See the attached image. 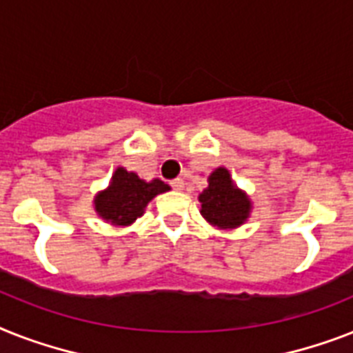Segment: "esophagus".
Masks as SVG:
<instances>
[{
	"instance_id": "obj_1",
	"label": "esophagus",
	"mask_w": 353,
	"mask_h": 353,
	"mask_svg": "<svg viewBox=\"0 0 353 353\" xmlns=\"http://www.w3.org/2000/svg\"><path fill=\"white\" fill-rule=\"evenodd\" d=\"M170 186L174 190H183V188H185V181H183L181 177H177V179H172Z\"/></svg>"
}]
</instances>
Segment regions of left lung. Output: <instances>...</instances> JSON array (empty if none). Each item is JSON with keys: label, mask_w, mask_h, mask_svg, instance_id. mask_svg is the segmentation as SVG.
<instances>
[{"label": "left lung", "mask_w": 353, "mask_h": 353, "mask_svg": "<svg viewBox=\"0 0 353 353\" xmlns=\"http://www.w3.org/2000/svg\"><path fill=\"white\" fill-rule=\"evenodd\" d=\"M201 214L206 221L221 228L239 226L250 212V201L237 190L226 168H217L208 177V188L199 196Z\"/></svg>", "instance_id": "left-lung-1"}]
</instances>
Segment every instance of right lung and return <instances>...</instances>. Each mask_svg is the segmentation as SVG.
I'll return each mask as SVG.
<instances>
[{"instance_id": "right-lung-1", "label": "right lung", "mask_w": 353, "mask_h": 353, "mask_svg": "<svg viewBox=\"0 0 353 353\" xmlns=\"http://www.w3.org/2000/svg\"><path fill=\"white\" fill-rule=\"evenodd\" d=\"M168 190V185L161 179L147 183L137 177L134 172L117 168L112 176V183L107 190L96 197L97 214L116 225H130L137 217L143 216L145 206L157 194Z\"/></svg>"}]
</instances>
